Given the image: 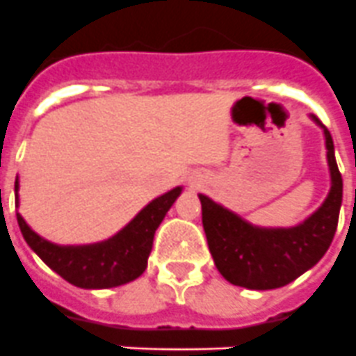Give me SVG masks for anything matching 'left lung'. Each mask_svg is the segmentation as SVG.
Segmentation results:
<instances>
[{"label": "left lung", "mask_w": 356, "mask_h": 356, "mask_svg": "<svg viewBox=\"0 0 356 356\" xmlns=\"http://www.w3.org/2000/svg\"><path fill=\"white\" fill-rule=\"evenodd\" d=\"M325 128L332 188L319 210L294 228H257L200 194L201 216L216 267L229 284L267 291L291 284L316 266L328 251L339 222L342 176L335 162L333 140Z\"/></svg>", "instance_id": "obj_1"}]
</instances>
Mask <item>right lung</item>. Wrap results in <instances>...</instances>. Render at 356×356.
<instances>
[{"label": "right lung", "mask_w": 356, "mask_h": 356, "mask_svg": "<svg viewBox=\"0 0 356 356\" xmlns=\"http://www.w3.org/2000/svg\"><path fill=\"white\" fill-rule=\"evenodd\" d=\"M180 193L181 188L176 187L153 200L127 228L92 246H56L40 238L19 213L17 222L28 246L65 282L81 289L118 287L144 273L156 228Z\"/></svg>", "instance_id": "obj_1"}]
</instances>
